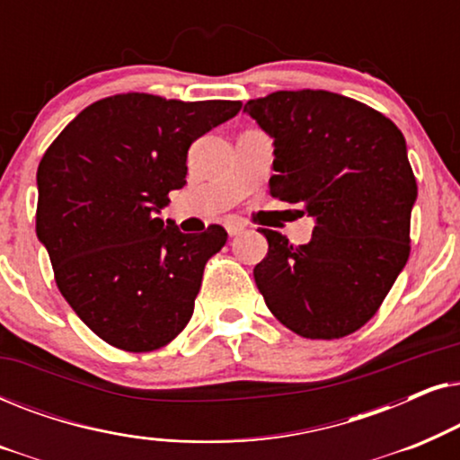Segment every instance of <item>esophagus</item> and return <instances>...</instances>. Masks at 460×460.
<instances>
[{
    "instance_id": "34e87169",
    "label": "esophagus",
    "mask_w": 460,
    "mask_h": 460,
    "mask_svg": "<svg viewBox=\"0 0 460 460\" xmlns=\"http://www.w3.org/2000/svg\"><path fill=\"white\" fill-rule=\"evenodd\" d=\"M224 226H226V230H228L230 236H238V234H243L244 230H247V224H244L243 219H238V217H228L224 222Z\"/></svg>"
}]
</instances>
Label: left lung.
<instances>
[{"label": "left lung", "instance_id": "8db88e82", "mask_svg": "<svg viewBox=\"0 0 460 460\" xmlns=\"http://www.w3.org/2000/svg\"><path fill=\"white\" fill-rule=\"evenodd\" d=\"M244 111L274 137L270 194L316 219L291 244L263 228L253 270L268 310L305 339H341L379 310L411 255L417 180L392 119L324 90L274 92Z\"/></svg>", "mask_w": 460, "mask_h": 460}]
</instances>
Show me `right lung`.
<instances>
[{"label":"right lung","instance_id":"add662e5","mask_svg":"<svg viewBox=\"0 0 460 460\" xmlns=\"http://www.w3.org/2000/svg\"><path fill=\"white\" fill-rule=\"evenodd\" d=\"M241 106L117 93L81 111L43 155L37 238L62 297L112 348L155 351L190 323L205 263L228 232L181 234L156 211L186 184L190 144Z\"/></svg>","mask_w":460,"mask_h":460}]
</instances>
